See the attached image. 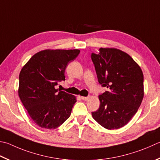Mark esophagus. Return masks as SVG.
<instances>
[{
	"label": "esophagus",
	"instance_id": "esophagus-1",
	"mask_svg": "<svg viewBox=\"0 0 160 160\" xmlns=\"http://www.w3.org/2000/svg\"><path fill=\"white\" fill-rule=\"evenodd\" d=\"M89 98V97H81V98H82L83 101H88Z\"/></svg>",
	"mask_w": 160,
	"mask_h": 160
}]
</instances>
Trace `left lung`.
I'll return each mask as SVG.
<instances>
[{
    "instance_id": "left-lung-1",
    "label": "left lung",
    "mask_w": 160,
    "mask_h": 160,
    "mask_svg": "<svg viewBox=\"0 0 160 160\" xmlns=\"http://www.w3.org/2000/svg\"><path fill=\"white\" fill-rule=\"evenodd\" d=\"M98 81L107 91L98 96L100 106L93 118L107 129H117L129 122L144 96L143 74L129 55L116 48L99 49L92 54Z\"/></svg>"
}]
</instances>
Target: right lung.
<instances>
[{
	"label": "right lung",
	"mask_w": 160,
	"mask_h": 160,
	"mask_svg": "<svg viewBox=\"0 0 160 160\" xmlns=\"http://www.w3.org/2000/svg\"><path fill=\"white\" fill-rule=\"evenodd\" d=\"M79 50H45L35 54L19 73V97L28 115L41 128L54 129L70 117L75 96L55 88L65 80L68 63Z\"/></svg>",
	"instance_id": "add662e5"
}]
</instances>
